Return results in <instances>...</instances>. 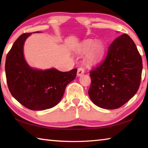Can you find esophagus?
Segmentation results:
<instances>
[{
    "label": "esophagus",
    "instance_id": "34e87169",
    "mask_svg": "<svg viewBox=\"0 0 148 148\" xmlns=\"http://www.w3.org/2000/svg\"><path fill=\"white\" fill-rule=\"evenodd\" d=\"M85 72V70L83 67H79V68L77 69V76H81L82 74H84Z\"/></svg>",
    "mask_w": 148,
    "mask_h": 148
}]
</instances>
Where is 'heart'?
Listing matches in <instances>:
<instances>
[{"label":"heart","mask_w":148,"mask_h":148,"mask_svg":"<svg viewBox=\"0 0 148 148\" xmlns=\"http://www.w3.org/2000/svg\"><path fill=\"white\" fill-rule=\"evenodd\" d=\"M81 51L87 52L86 56V61L90 64L99 63L103 59L105 53V46L102 42H94L88 40L83 42L80 47Z\"/></svg>","instance_id":"obj_1"}]
</instances>
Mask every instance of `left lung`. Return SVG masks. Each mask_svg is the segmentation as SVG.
Returning <instances> with one entry per match:
<instances>
[{"label": "left lung", "mask_w": 148, "mask_h": 148, "mask_svg": "<svg viewBox=\"0 0 148 148\" xmlns=\"http://www.w3.org/2000/svg\"><path fill=\"white\" fill-rule=\"evenodd\" d=\"M142 71V57L134 42L127 34L121 35L110 44L103 62L89 72L90 99L102 108H119L136 93Z\"/></svg>", "instance_id": "1"}]
</instances>
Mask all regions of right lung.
Listing matches in <instances>:
<instances>
[{
	"label": "right lung",
	"instance_id": "add662e5",
	"mask_svg": "<svg viewBox=\"0 0 148 148\" xmlns=\"http://www.w3.org/2000/svg\"><path fill=\"white\" fill-rule=\"evenodd\" d=\"M31 34H21L7 54L6 81L10 92L20 104L32 110H44L59 103L66 86L76 77L77 69L61 72L30 67L24 59L23 45Z\"/></svg>",
	"mask_w": 148,
	"mask_h": 148
}]
</instances>
